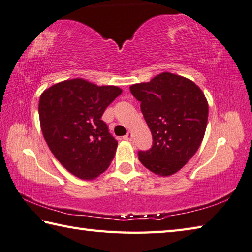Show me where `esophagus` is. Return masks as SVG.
Here are the masks:
<instances>
[{
  "mask_svg": "<svg viewBox=\"0 0 252 252\" xmlns=\"http://www.w3.org/2000/svg\"><path fill=\"white\" fill-rule=\"evenodd\" d=\"M124 139H125V140H127V141H128V140H131V139H132V135H131V132L128 131L127 134L124 136Z\"/></svg>",
  "mask_w": 252,
  "mask_h": 252,
  "instance_id": "34e87169",
  "label": "esophagus"
}]
</instances>
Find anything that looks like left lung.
<instances>
[{
  "label": "left lung",
  "mask_w": 252,
  "mask_h": 252,
  "mask_svg": "<svg viewBox=\"0 0 252 252\" xmlns=\"http://www.w3.org/2000/svg\"><path fill=\"white\" fill-rule=\"evenodd\" d=\"M129 89L153 135V147L138 151L139 161L161 177L178 172L195 155L205 134V95L191 80L170 72Z\"/></svg>",
  "instance_id": "8db88e82"
}]
</instances>
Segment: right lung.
<instances>
[{
	"label": "right lung",
	"mask_w": 252,
	"mask_h": 252,
	"mask_svg": "<svg viewBox=\"0 0 252 252\" xmlns=\"http://www.w3.org/2000/svg\"><path fill=\"white\" fill-rule=\"evenodd\" d=\"M121 93L114 85L72 79L54 84L40 95L44 138L57 160L75 177L91 180L111 164L117 140L101 117Z\"/></svg>",
	"instance_id": "obj_1"
}]
</instances>
